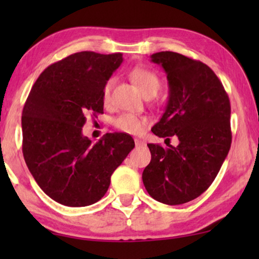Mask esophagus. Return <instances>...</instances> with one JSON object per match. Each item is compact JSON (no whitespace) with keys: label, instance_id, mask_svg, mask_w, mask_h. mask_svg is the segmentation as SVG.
<instances>
[{"label":"esophagus","instance_id":"1","mask_svg":"<svg viewBox=\"0 0 259 259\" xmlns=\"http://www.w3.org/2000/svg\"><path fill=\"white\" fill-rule=\"evenodd\" d=\"M136 145L137 146H143V145H145V143L139 139H136Z\"/></svg>","mask_w":259,"mask_h":259}]
</instances>
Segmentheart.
<instances>
[{"instance_id":"b5f03b06","label":"heart","mask_w":259,"mask_h":259,"mask_svg":"<svg viewBox=\"0 0 259 259\" xmlns=\"http://www.w3.org/2000/svg\"><path fill=\"white\" fill-rule=\"evenodd\" d=\"M130 76L144 97H154L160 88V79L151 69L137 67L131 70ZM113 84H114V79L109 77L102 87V102L105 105L109 104V100H111ZM113 125L123 133L140 134L147 125V119L144 116L131 114V113H122L113 120Z\"/></svg>"}]
</instances>
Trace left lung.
<instances>
[{
  "label": "left lung",
  "mask_w": 259,
  "mask_h": 259,
  "mask_svg": "<svg viewBox=\"0 0 259 259\" xmlns=\"http://www.w3.org/2000/svg\"><path fill=\"white\" fill-rule=\"evenodd\" d=\"M151 61L161 65L168 80L165 113L152 128L155 136L178 137L177 147L147 144L151 162L143 172L153 199L179 205L206 191L231 147V106L221 80L205 63L175 52H159Z\"/></svg>",
  "instance_id": "1"
}]
</instances>
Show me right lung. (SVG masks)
Instances as JSON below:
<instances>
[{
	"mask_svg": "<svg viewBox=\"0 0 259 259\" xmlns=\"http://www.w3.org/2000/svg\"><path fill=\"white\" fill-rule=\"evenodd\" d=\"M121 62V53L67 56L40 74L24 104V160L41 190L66 206L100 200L134 148L126 133H107L97 144L82 136L86 116L104 113L102 87Z\"/></svg>",
	"mask_w": 259,
	"mask_h": 259,
	"instance_id": "1",
	"label": "right lung"
}]
</instances>
